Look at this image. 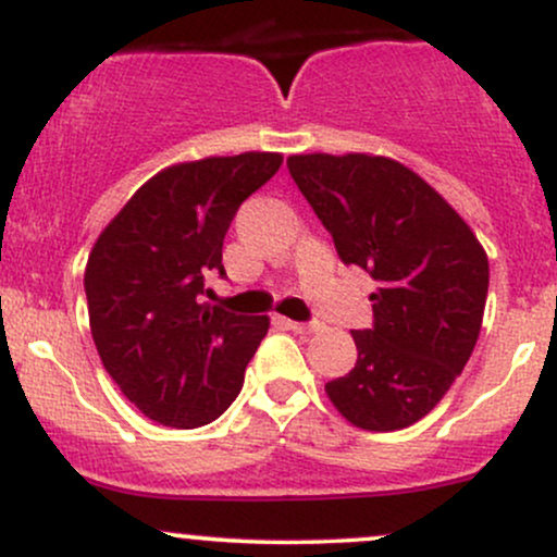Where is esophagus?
Listing matches in <instances>:
<instances>
[{"instance_id": "obj_1", "label": "esophagus", "mask_w": 557, "mask_h": 557, "mask_svg": "<svg viewBox=\"0 0 557 557\" xmlns=\"http://www.w3.org/2000/svg\"><path fill=\"white\" fill-rule=\"evenodd\" d=\"M285 327L293 330L296 335H311V332L319 330V324H306V322H290V319H285Z\"/></svg>"}]
</instances>
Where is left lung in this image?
Here are the masks:
<instances>
[{"mask_svg":"<svg viewBox=\"0 0 557 557\" xmlns=\"http://www.w3.org/2000/svg\"><path fill=\"white\" fill-rule=\"evenodd\" d=\"M287 170L345 264L380 283L369 296L374 327L350 332L359 361L324 393L359 430L417 424L479 341L490 285L482 243L424 177L389 157L293 154Z\"/></svg>","mask_w":557,"mask_h":557,"instance_id":"1","label":"left lung"}]
</instances>
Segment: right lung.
<instances>
[{
	"label": "right lung",
	"instance_id": "obj_1",
	"mask_svg": "<svg viewBox=\"0 0 557 557\" xmlns=\"http://www.w3.org/2000/svg\"><path fill=\"white\" fill-rule=\"evenodd\" d=\"M280 164L277 151L170 164L140 185L88 253L83 285L99 359L157 424L194 430L238 398L270 317L207 304L203 277L225 274L230 222Z\"/></svg>",
	"mask_w": 557,
	"mask_h": 557
}]
</instances>
